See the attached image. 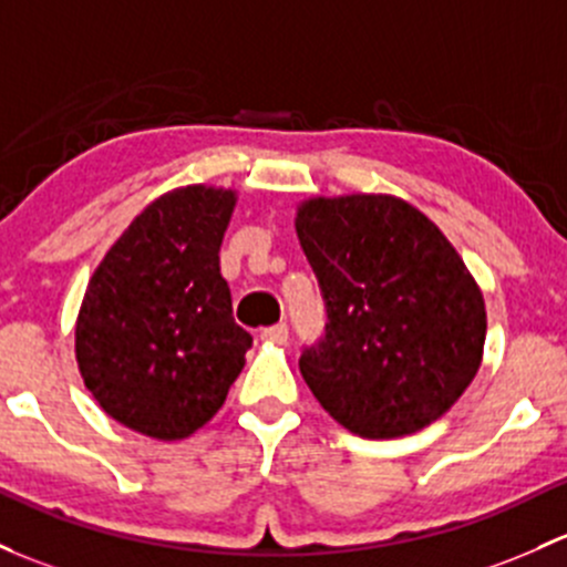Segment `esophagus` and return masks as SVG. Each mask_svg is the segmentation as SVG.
<instances>
[{"mask_svg":"<svg viewBox=\"0 0 567 567\" xmlns=\"http://www.w3.org/2000/svg\"><path fill=\"white\" fill-rule=\"evenodd\" d=\"M260 339L268 344H285L288 342V326L277 323V326H268V329L260 331Z\"/></svg>","mask_w":567,"mask_h":567,"instance_id":"34e87169","label":"esophagus"}]
</instances>
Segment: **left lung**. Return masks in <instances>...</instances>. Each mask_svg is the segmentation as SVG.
Instances as JSON below:
<instances>
[{"label": "left lung", "mask_w": 567, "mask_h": 567, "mask_svg": "<svg viewBox=\"0 0 567 567\" xmlns=\"http://www.w3.org/2000/svg\"><path fill=\"white\" fill-rule=\"evenodd\" d=\"M296 234L329 312L299 361L326 413L369 440L449 413L484 361L486 303L443 230L396 195L353 193L301 200Z\"/></svg>", "instance_id": "1"}]
</instances>
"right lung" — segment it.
Masks as SVG:
<instances>
[{
    "instance_id": "obj_1",
    "label": "right lung",
    "mask_w": 567,
    "mask_h": 567,
    "mask_svg": "<svg viewBox=\"0 0 567 567\" xmlns=\"http://www.w3.org/2000/svg\"><path fill=\"white\" fill-rule=\"evenodd\" d=\"M236 200L212 184L159 195L89 277L75 320L83 385L146 437L171 443L208 424L252 348L219 274Z\"/></svg>"
}]
</instances>
